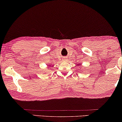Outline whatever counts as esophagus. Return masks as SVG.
<instances>
[{
    "label": "esophagus",
    "instance_id": "34e87169",
    "mask_svg": "<svg viewBox=\"0 0 122 122\" xmlns=\"http://www.w3.org/2000/svg\"><path fill=\"white\" fill-rule=\"evenodd\" d=\"M64 61H66V60L67 59H66V58H64Z\"/></svg>",
    "mask_w": 122,
    "mask_h": 122
}]
</instances>
